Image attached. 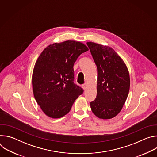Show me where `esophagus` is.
<instances>
[{"label": "esophagus", "instance_id": "obj_1", "mask_svg": "<svg viewBox=\"0 0 157 157\" xmlns=\"http://www.w3.org/2000/svg\"><path fill=\"white\" fill-rule=\"evenodd\" d=\"M82 87L84 89V90H85V89H86V87H87V84L86 83H84V84H83L82 85Z\"/></svg>", "mask_w": 157, "mask_h": 157}]
</instances>
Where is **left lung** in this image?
Wrapping results in <instances>:
<instances>
[{
  "label": "left lung",
  "instance_id": "obj_1",
  "mask_svg": "<svg viewBox=\"0 0 157 157\" xmlns=\"http://www.w3.org/2000/svg\"><path fill=\"white\" fill-rule=\"evenodd\" d=\"M97 66V96L90 103L93 114L99 119H110L122 110L130 89L127 67L111 47L87 42Z\"/></svg>",
  "mask_w": 157,
  "mask_h": 157
}]
</instances>
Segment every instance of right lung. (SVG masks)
Returning a JSON list of instances; mask_svg holds the SVG:
<instances>
[{
  "label": "right lung",
  "instance_id": "right-lung-1",
  "mask_svg": "<svg viewBox=\"0 0 157 157\" xmlns=\"http://www.w3.org/2000/svg\"><path fill=\"white\" fill-rule=\"evenodd\" d=\"M88 50L80 41L67 40L50 44L38 56L32 73L33 92L47 116L58 119L66 115L82 94L83 89L73 83V66Z\"/></svg>",
  "mask_w": 157,
  "mask_h": 157
}]
</instances>
